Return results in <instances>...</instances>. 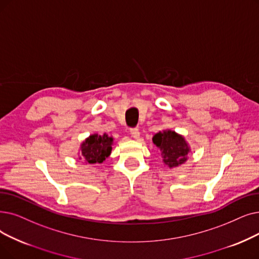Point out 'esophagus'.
<instances>
[{"label": "esophagus", "instance_id": "esophagus-1", "mask_svg": "<svg viewBox=\"0 0 259 259\" xmlns=\"http://www.w3.org/2000/svg\"><path fill=\"white\" fill-rule=\"evenodd\" d=\"M130 134H131V137L133 139H139L140 138V131H139L138 128H131L130 129Z\"/></svg>", "mask_w": 259, "mask_h": 259}]
</instances>
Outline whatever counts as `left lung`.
Instances as JSON below:
<instances>
[{
  "label": "left lung",
  "instance_id": "obj_1",
  "mask_svg": "<svg viewBox=\"0 0 259 259\" xmlns=\"http://www.w3.org/2000/svg\"><path fill=\"white\" fill-rule=\"evenodd\" d=\"M152 143L160 149L163 163L169 169L183 165L188 160V153L192 151L182 134L170 129L155 133Z\"/></svg>",
  "mask_w": 259,
  "mask_h": 259
}]
</instances>
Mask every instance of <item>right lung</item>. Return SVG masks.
<instances>
[{
  "label": "right lung",
  "mask_w": 259,
  "mask_h": 259,
  "mask_svg": "<svg viewBox=\"0 0 259 259\" xmlns=\"http://www.w3.org/2000/svg\"><path fill=\"white\" fill-rule=\"evenodd\" d=\"M114 144L113 137H109L107 133H93L80 144L78 159L83 160L85 164L103 163L112 152V146Z\"/></svg>",
  "instance_id": "add662e5"
}]
</instances>
